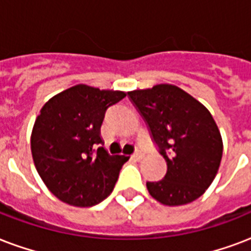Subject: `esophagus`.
Instances as JSON below:
<instances>
[{
    "label": "esophagus",
    "instance_id": "obj_1",
    "mask_svg": "<svg viewBox=\"0 0 251 251\" xmlns=\"http://www.w3.org/2000/svg\"><path fill=\"white\" fill-rule=\"evenodd\" d=\"M131 157H133L134 160H142V159L145 157V153L142 152V151H137Z\"/></svg>",
    "mask_w": 251,
    "mask_h": 251
}]
</instances>
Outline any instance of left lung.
Listing matches in <instances>:
<instances>
[{
  "label": "left lung",
  "instance_id": "obj_1",
  "mask_svg": "<svg viewBox=\"0 0 251 251\" xmlns=\"http://www.w3.org/2000/svg\"><path fill=\"white\" fill-rule=\"evenodd\" d=\"M167 161V173L147 182L150 195L165 206H182L208 189L220 167L223 139L210 110L173 84L127 92Z\"/></svg>",
  "mask_w": 251,
  "mask_h": 251
}]
</instances>
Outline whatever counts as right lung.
<instances>
[{
    "mask_svg": "<svg viewBox=\"0 0 251 251\" xmlns=\"http://www.w3.org/2000/svg\"><path fill=\"white\" fill-rule=\"evenodd\" d=\"M124 91L76 84L49 99L36 117L31 152L41 179L53 195L75 207L98 204L113 191L129 157L110 156L100 127L110 105Z\"/></svg>",
    "mask_w": 251,
    "mask_h": 251,
    "instance_id": "obj_1",
    "label": "right lung"
}]
</instances>
